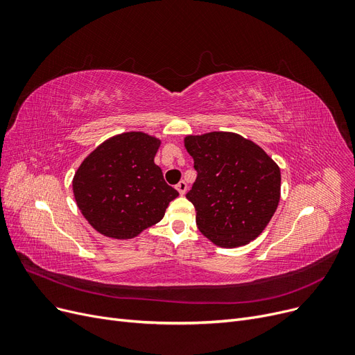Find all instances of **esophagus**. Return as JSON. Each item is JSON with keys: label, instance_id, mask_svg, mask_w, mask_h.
I'll return each instance as SVG.
<instances>
[{"label": "esophagus", "instance_id": "esophagus-1", "mask_svg": "<svg viewBox=\"0 0 355 355\" xmlns=\"http://www.w3.org/2000/svg\"><path fill=\"white\" fill-rule=\"evenodd\" d=\"M187 182L186 181H180L178 184H177V190H178V193L181 194V196H184L187 193Z\"/></svg>", "mask_w": 355, "mask_h": 355}]
</instances>
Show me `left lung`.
<instances>
[{"label":"left lung","mask_w":355,"mask_h":355,"mask_svg":"<svg viewBox=\"0 0 355 355\" xmlns=\"http://www.w3.org/2000/svg\"><path fill=\"white\" fill-rule=\"evenodd\" d=\"M197 178L186 197L200 232L222 248L258 238L280 202L282 174L268 153L232 132L189 135Z\"/></svg>","instance_id":"left-lung-1"}]
</instances>
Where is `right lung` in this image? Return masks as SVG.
<instances>
[{
  "label": "right lung",
  "instance_id": "add662e5",
  "mask_svg": "<svg viewBox=\"0 0 355 355\" xmlns=\"http://www.w3.org/2000/svg\"><path fill=\"white\" fill-rule=\"evenodd\" d=\"M161 139L125 132L98 145L72 180L76 206L98 234L132 239L158 223L178 197L153 162Z\"/></svg>",
  "mask_w": 355,
  "mask_h": 355
}]
</instances>
